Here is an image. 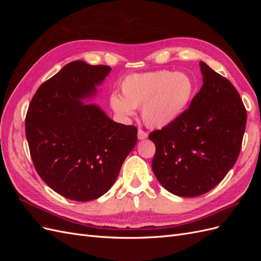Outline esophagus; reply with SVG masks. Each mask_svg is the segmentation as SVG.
I'll return each mask as SVG.
<instances>
[{
    "mask_svg": "<svg viewBox=\"0 0 261 261\" xmlns=\"http://www.w3.org/2000/svg\"><path fill=\"white\" fill-rule=\"evenodd\" d=\"M137 136H138V139L143 140V139H146V138L148 137V134H147L145 130H143V129H138Z\"/></svg>",
    "mask_w": 261,
    "mask_h": 261,
    "instance_id": "esophagus-1",
    "label": "esophagus"
}]
</instances>
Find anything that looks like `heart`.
<instances>
[{
  "label": "heart",
  "mask_w": 261,
  "mask_h": 261,
  "mask_svg": "<svg viewBox=\"0 0 261 261\" xmlns=\"http://www.w3.org/2000/svg\"><path fill=\"white\" fill-rule=\"evenodd\" d=\"M196 85L184 72L159 69L133 74L121 84L123 97L112 93L110 106L123 118L135 114L141 108V118L150 128L162 129L183 115L194 98Z\"/></svg>",
  "instance_id": "b5f03b06"
}]
</instances>
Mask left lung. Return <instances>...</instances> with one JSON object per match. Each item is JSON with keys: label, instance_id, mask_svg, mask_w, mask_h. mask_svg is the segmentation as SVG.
I'll use <instances>...</instances> for the list:
<instances>
[{"label": "left lung", "instance_id": "obj_1", "mask_svg": "<svg viewBox=\"0 0 261 261\" xmlns=\"http://www.w3.org/2000/svg\"><path fill=\"white\" fill-rule=\"evenodd\" d=\"M202 87L176 122L154 130L152 171L168 192L180 197L208 193L238 160L246 109L225 77L200 62Z\"/></svg>", "mask_w": 261, "mask_h": 261}]
</instances>
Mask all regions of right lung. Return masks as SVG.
<instances>
[{
  "label": "right lung",
  "mask_w": 261,
  "mask_h": 261,
  "mask_svg": "<svg viewBox=\"0 0 261 261\" xmlns=\"http://www.w3.org/2000/svg\"><path fill=\"white\" fill-rule=\"evenodd\" d=\"M111 72L73 61L39 87L26 115V137L38 174L54 192L89 201L112 187L137 143V128L85 105Z\"/></svg>",
  "instance_id": "1"
}]
</instances>
